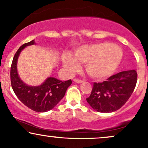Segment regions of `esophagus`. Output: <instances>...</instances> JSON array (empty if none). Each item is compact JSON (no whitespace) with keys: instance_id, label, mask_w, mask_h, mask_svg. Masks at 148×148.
<instances>
[{"instance_id":"34e87169","label":"esophagus","mask_w":148,"mask_h":148,"mask_svg":"<svg viewBox=\"0 0 148 148\" xmlns=\"http://www.w3.org/2000/svg\"><path fill=\"white\" fill-rule=\"evenodd\" d=\"M74 82H75V83H77V84H81V83L83 82L82 80L79 79H74Z\"/></svg>"}]
</instances>
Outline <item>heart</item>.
Instances as JSON below:
<instances>
[{
  "instance_id": "1",
  "label": "heart",
  "mask_w": 148,
  "mask_h": 148,
  "mask_svg": "<svg viewBox=\"0 0 148 148\" xmlns=\"http://www.w3.org/2000/svg\"><path fill=\"white\" fill-rule=\"evenodd\" d=\"M123 51L108 42L85 45L79 47L74 56L65 54L62 57L63 66L69 72L79 67V62L86 63V71L94 79L107 77L118 67L123 59Z\"/></svg>"
}]
</instances>
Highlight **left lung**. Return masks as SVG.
<instances>
[{"instance_id":"8db88e82","label":"left lung","mask_w":148,"mask_h":148,"mask_svg":"<svg viewBox=\"0 0 148 148\" xmlns=\"http://www.w3.org/2000/svg\"><path fill=\"white\" fill-rule=\"evenodd\" d=\"M137 82L135 70L123 71L102 83L93 84L88 103L100 113H111L121 108L133 93Z\"/></svg>"}]
</instances>
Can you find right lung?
<instances>
[{"label":"right lung","instance_id":"1","mask_svg":"<svg viewBox=\"0 0 148 148\" xmlns=\"http://www.w3.org/2000/svg\"><path fill=\"white\" fill-rule=\"evenodd\" d=\"M34 44V40L23 44L15 53L10 69L11 86L18 99L27 107L36 112H47L54 108L63 98L67 89L72 84V80L62 81L56 78L49 77L39 86L25 84L18 75L17 60L25 47Z\"/></svg>","mask_w":148,"mask_h":148}]
</instances>
